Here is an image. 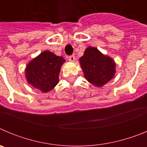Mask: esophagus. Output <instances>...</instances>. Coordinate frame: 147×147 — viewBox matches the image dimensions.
Returning a JSON list of instances; mask_svg holds the SVG:
<instances>
[{
  "mask_svg": "<svg viewBox=\"0 0 147 147\" xmlns=\"http://www.w3.org/2000/svg\"><path fill=\"white\" fill-rule=\"evenodd\" d=\"M75 59H76V57H75L74 55H71L70 57H68V60L71 62H75Z\"/></svg>",
  "mask_w": 147,
  "mask_h": 147,
  "instance_id": "34e87169",
  "label": "esophagus"
}]
</instances>
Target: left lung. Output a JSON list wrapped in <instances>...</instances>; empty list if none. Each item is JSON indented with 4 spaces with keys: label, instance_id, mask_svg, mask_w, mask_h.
Wrapping results in <instances>:
<instances>
[{
    "label": "left lung",
    "instance_id": "obj_1",
    "mask_svg": "<svg viewBox=\"0 0 147 147\" xmlns=\"http://www.w3.org/2000/svg\"><path fill=\"white\" fill-rule=\"evenodd\" d=\"M85 79L96 87H102L113 78L115 63L94 47L87 48L80 59Z\"/></svg>",
    "mask_w": 147,
    "mask_h": 147
}]
</instances>
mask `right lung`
<instances>
[{
	"label": "right lung",
	"mask_w": 147,
	"mask_h": 147,
	"mask_svg": "<svg viewBox=\"0 0 147 147\" xmlns=\"http://www.w3.org/2000/svg\"><path fill=\"white\" fill-rule=\"evenodd\" d=\"M65 62L62 57L45 51L27 65V82L42 93L51 91L59 82V72Z\"/></svg>",
	"instance_id": "1"
}]
</instances>
